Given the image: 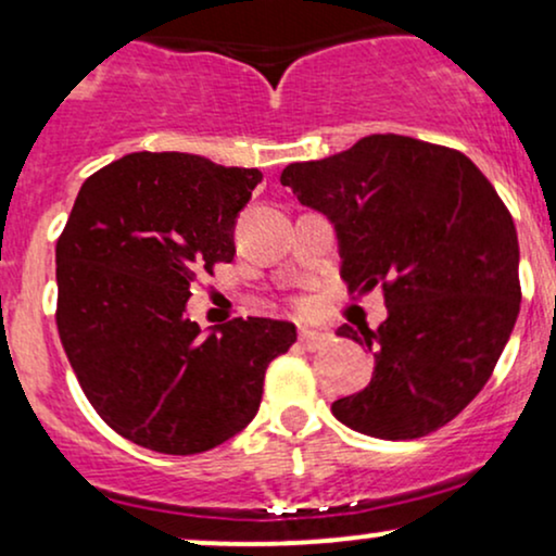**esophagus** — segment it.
<instances>
[{"label":"esophagus","mask_w":556,"mask_h":556,"mask_svg":"<svg viewBox=\"0 0 556 556\" xmlns=\"http://www.w3.org/2000/svg\"><path fill=\"white\" fill-rule=\"evenodd\" d=\"M327 340H329L327 334H321V331H314V329H300V334H298V342L303 344L305 350L321 348V344Z\"/></svg>","instance_id":"obj_1"}]
</instances>
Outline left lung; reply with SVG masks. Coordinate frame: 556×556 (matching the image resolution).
I'll use <instances>...</instances> for the list:
<instances>
[{
	"instance_id": "obj_1",
	"label": "left lung",
	"mask_w": 556,
	"mask_h": 556,
	"mask_svg": "<svg viewBox=\"0 0 556 556\" xmlns=\"http://www.w3.org/2000/svg\"><path fill=\"white\" fill-rule=\"evenodd\" d=\"M279 180L334 225L348 290L384 292L379 329H337L376 368L331 413L392 442L442 429L489 381L520 311L518 232L494 185L460 151L394 132Z\"/></svg>"
}]
</instances>
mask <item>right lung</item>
<instances>
[{"label":"right lung","instance_id":"right-lung-1","mask_svg":"<svg viewBox=\"0 0 556 556\" xmlns=\"http://www.w3.org/2000/svg\"><path fill=\"white\" fill-rule=\"evenodd\" d=\"M258 169L195 154H127L83 182L56 240V329L104 424L146 450L198 455L258 413L269 363L295 327L185 316L198 274L235 256Z\"/></svg>","mask_w":556,"mask_h":556}]
</instances>
